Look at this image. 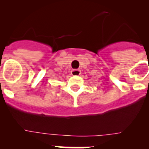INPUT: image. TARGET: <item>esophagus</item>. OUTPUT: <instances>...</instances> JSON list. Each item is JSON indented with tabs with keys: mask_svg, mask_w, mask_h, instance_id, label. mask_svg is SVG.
Returning a JSON list of instances; mask_svg holds the SVG:
<instances>
[{
	"mask_svg": "<svg viewBox=\"0 0 149 149\" xmlns=\"http://www.w3.org/2000/svg\"><path fill=\"white\" fill-rule=\"evenodd\" d=\"M81 73V70H79V69H72V72H71V74H72V75L74 76H78L80 75Z\"/></svg>",
	"mask_w": 149,
	"mask_h": 149,
	"instance_id": "esophagus-1",
	"label": "esophagus"
}]
</instances>
